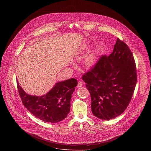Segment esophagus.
Here are the masks:
<instances>
[{"label": "esophagus", "instance_id": "esophagus-1", "mask_svg": "<svg viewBox=\"0 0 151 151\" xmlns=\"http://www.w3.org/2000/svg\"><path fill=\"white\" fill-rule=\"evenodd\" d=\"M83 83H82L81 81H79L78 83V85H77V87L80 88V87L83 86Z\"/></svg>", "mask_w": 151, "mask_h": 151}]
</instances>
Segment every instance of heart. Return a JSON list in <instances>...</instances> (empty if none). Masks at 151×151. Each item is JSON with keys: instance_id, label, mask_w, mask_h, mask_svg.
Masks as SVG:
<instances>
[{"instance_id": "b5f03b06", "label": "heart", "mask_w": 151, "mask_h": 151, "mask_svg": "<svg viewBox=\"0 0 151 151\" xmlns=\"http://www.w3.org/2000/svg\"><path fill=\"white\" fill-rule=\"evenodd\" d=\"M85 49V46H83V48L81 49V51H83ZM96 60V55L94 53H91L89 55H88L86 57L85 62V64L86 65V67H91L93 66L95 64Z\"/></svg>"}]
</instances>
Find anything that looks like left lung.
Wrapping results in <instances>:
<instances>
[{
    "label": "left lung",
    "instance_id": "1",
    "mask_svg": "<svg viewBox=\"0 0 151 151\" xmlns=\"http://www.w3.org/2000/svg\"><path fill=\"white\" fill-rule=\"evenodd\" d=\"M83 80L94 116L109 120L120 115L129 106L137 80L135 60L127 44L117 38L113 52L102 56Z\"/></svg>",
    "mask_w": 151,
    "mask_h": 151
}]
</instances>
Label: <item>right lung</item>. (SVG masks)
Listing matches in <instances>:
<instances>
[{"label":"right lung","instance_id":"right-lung-1","mask_svg":"<svg viewBox=\"0 0 151 151\" xmlns=\"http://www.w3.org/2000/svg\"><path fill=\"white\" fill-rule=\"evenodd\" d=\"M19 93L24 106L37 118L49 123L59 122L70 110V100L78 82L75 78L59 81L45 95L27 94L17 81Z\"/></svg>","mask_w":151,"mask_h":151}]
</instances>
